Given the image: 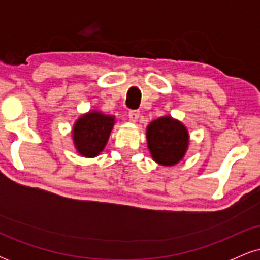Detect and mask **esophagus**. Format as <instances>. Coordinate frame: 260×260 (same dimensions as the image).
I'll return each instance as SVG.
<instances>
[{
  "instance_id": "1",
  "label": "esophagus",
  "mask_w": 260,
  "mask_h": 260,
  "mask_svg": "<svg viewBox=\"0 0 260 260\" xmlns=\"http://www.w3.org/2000/svg\"><path fill=\"white\" fill-rule=\"evenodd\" d=\"M139 115H140V112L137 111V110H132V111L128 112V117H129V120L132 121V122H137V121H138Z\"/></svg>"
}]
</instances>
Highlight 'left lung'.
I'll return each instance as SVG.
<instances>
[{"mask_svg":"<svg viewBox=\"0 0 260 260\" xmlns=\"http://www.w3.org/2000/svg\"><path fill=\"white\" fill-rule=\"evenodd\" d=\"M148 149L155 162L174 166L183 159L189 145V134L181 121L162 116L147 127Z\"/></svg>","mask_w":260,"mask_h":260,"instance_id":"8db88e82","label":"left lung"}]
</instances>
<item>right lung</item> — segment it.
<instances>
[{"label":"right lung","instance_id":"obj_1","mask_svg":"<svg viewBox=\"0 0 260 260\" xmlns=\"http://www.w3.org/2000/svg\"><path fill=\"white\" fill-rule=\"evenodd\" d=\"M115 123V116L98 110L84 113L73 124L74 148L84 157L98 156L106 147Z\"/></svg>","mask_w":260,"mask_h":260}]
</instances>
